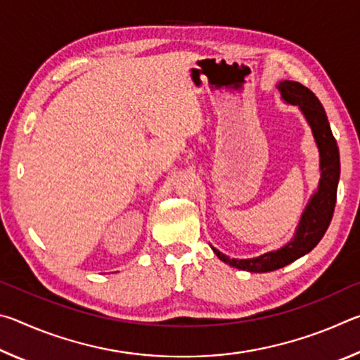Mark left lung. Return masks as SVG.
Returning a JSON list of instances; mask_svg holds the SVG:
<instances>
[{
    "label": "left lung",
    "instance_id": "1",
    "mask_svg": "<svg viewBox=\"0 0 360 360\" xmlns=\"http://www.w3.org/2000/svg\"><path fill=\"white\" fill-rule=\"evenodd\" d=\"M281 98L292 106H298L303 117L307 119L313 138L319 150V184L309 197L300 216L292 240L276 251H270L252 259H230L229 255L212 248L214 254L224 264L251 273H266L278 270L313 251L316 245L330 225L335 203H337V188L340 181V152L332 135L327 114L311 90L295 81H281L278 85Z\"/></svg>",
    "mask_w": 360,
    "mask_h": 360
}]
</instances>
